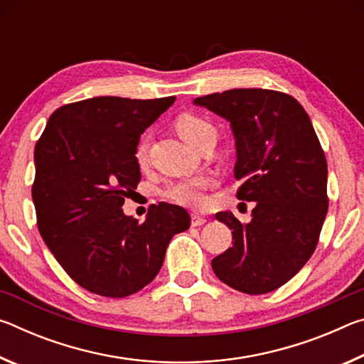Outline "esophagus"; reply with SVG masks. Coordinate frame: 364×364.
I'll use <instances>...</instances> for the list:
<instances>
[{"mask_svg": "<svg viewBox=\"0 0 364 364\" xmlns=\"http://www.w3.org/2000/svg\"><path fill=\"white\" fill-rule=\"evenodd\" d=\"M205 221L207 220L199 213L191 215V225H193V226H202V225H205Z\"/></svg>", "mask_w": 364, "mask_h": 364, "instance_id": "esophagus-1", "label": "esophagus"}]
</instances>
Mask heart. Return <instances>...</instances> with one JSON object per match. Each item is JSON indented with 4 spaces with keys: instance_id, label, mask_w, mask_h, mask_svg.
Returning <instances> with one entry per match:
<instances>
[{
    "instance_id": "heart-1",
    "label": "heart",
    "mask_w": 364,
    "mask_h": 364,
    "mask_svg": "<svg viewBox=\"0 0 364 364\" xmlns=\"http://www.w3.org/2000/svg\"><path fill=\"white\" fill-rule=\"evenodd\" d=\"M175 128L180 136L186 141L189 146L199 147L205 139L217 136L213 125L204 117L196 114H181L175 122ZM151 136L149 134H143L139 138L136 149H134V159H136L138 165H146L147 162V152H149ZM212 184V178L207 175L194 176V178H184V180L175 181L168 184L164 189L162 196L165 199L173 202L178 205L186 207H199L204 202V191Z\"/></svg>"
}]
</instances>
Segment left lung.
I'll list each match as a JSON object with an SVG mask.
<instances>
[{
    "label": "left lung",
    "mask_w": 364,
    "mask_h": 364,
    "mask_svg": "<svg viewBox=\"0 0 364 364\" xmlns=\"http://www.w3.org/2000/svg\"><path fill=\"white\" fill-rule=\"evenodd\" d=\"M194 104L230 122L234 176L242 180L237 199L255 202L250 223L231 212L215 215L234 242L213 258V273L239 292L274 291L310 260L328 213V164L310 117L292 96L262 88L228 90Z\"/></svg>",
    "instance_id": "1"
}]
</instances>
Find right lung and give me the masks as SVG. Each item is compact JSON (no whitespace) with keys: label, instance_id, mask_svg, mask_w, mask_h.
Returning <instances> with one entry per match:
<instances>
[{"label":"right lung","instance_id":"obj_1","mask_svg":"<svg viewBox=\"0 0 364 364\" xmlns=\"http://www.w3.org/2000/svg\"><path fill=\"white\" fill-rule=\"evenodd\" d=\"M175 96H100L54 112L35 146L32 197L38 230L65 273L86 291L120 299L156 278L176 232L191 225L183 207L160 202L143 223L122 210L141 180L139 136Z\"/></svg>","mask_w":364,"mask_h":364}]
</instances>
